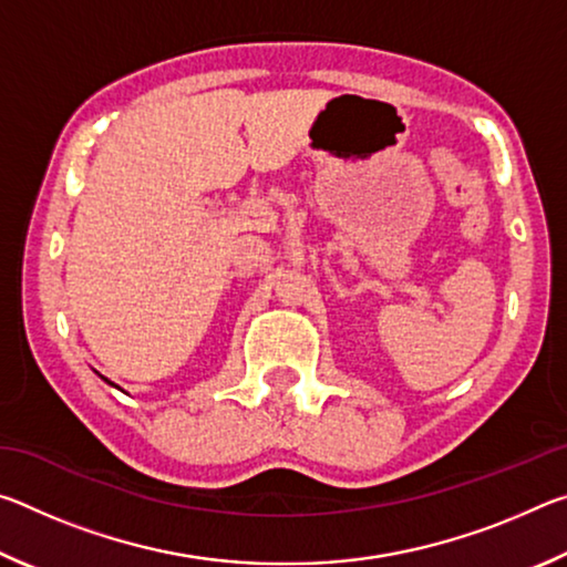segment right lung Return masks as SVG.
I'll use <instances>...</instances> for the list:
<instances>
[{
  "instance_id": "obj_1",
  "label": "right lung",
  "mask_w": 567,
  "mask_h": 567,
  "mask_svg": "<svg viewBox=\"0 0 567 567\" xmlns=\"http://www.w3.org/2000/svg\"><path fill=\"white\" fill-rule=\"evenodd\" d=\"M100 378H102V375H100ZM102 380H104V382H110L107 378H102ZM110 385H112V388H117V385H114V382H110Z\"/></svg>"
}]
</instances>
